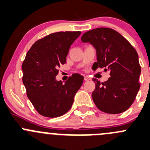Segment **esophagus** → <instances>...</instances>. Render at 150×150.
Here are the masks:
<instances>
[{"label": "esophagus", "instance_id": "obj_1", "mask_svg": "<svg viewBox=\"0 0 150 150\" xmlns=\"http://www.w3.org/2000/svg\"><path fill=\"white\" fill-rule=\"evenodd\" d=\"M84 80H85V81H88V80H90V78L88 76H84Z\"/></svg>", "mask_w": 150, "mask_h": 150}]
</instances>
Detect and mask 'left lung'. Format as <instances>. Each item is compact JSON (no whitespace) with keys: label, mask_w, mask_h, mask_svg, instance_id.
Segmentation results:
<instances>
[{"label":"left lung","mask_w":150,"mask_h":150,"mask_svg":"<svg viewBox=\"0 0 150 150\" xmlns=\"http://www.w3.org/2000/svg\"><path fill=\"white\" fill-rule=\"evenodd\" d=\"M81 41L90 43L96 50L97 62L93 69L109 71V79L100 83L94 79L96 88L92 93L95 104L108 114H120L132 105L140 84L139 55L133 46L115 30L98 28L84 33Z\"/></svg>","instance_id":"1"}]
</instances>
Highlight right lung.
<instances>
[{
	"label": "right lung",
	"mask_w": 150,
	"mask_h": 150,
	"mask_svg": "<svg viewBox=\"0 0 150 150\" xmlns=\"http://www.w3.org/2000/svg\"><path fill=\"white\" fill-rule=\"evenodd\" d=\"M80 31L51 33L35 41L22 65L27 96L35 110L47 117H57L69 112L84 77L74 74L65 83L56 79L58 67L66 62L71 46Z\"/></svg>",
	"instance_id": "add662e5"
}]
</instances>
